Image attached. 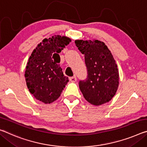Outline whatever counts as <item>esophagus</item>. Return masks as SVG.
Here are the masks:
<instances>
[{"mask_svg":"<svg viewBox=\"0 0 147 147\" xmlns=\"http://www.w3.org/2000/svg\"><path fill=\"white\" fill-rule=\"evenodd\" d=\"M69 80H70V81H71V82H75L76 81V76H72V77H70Z\"/></svg>","mask_w":147,"mask_h":147,"instance_id":"1","label":"esophagus"}]
</instances>
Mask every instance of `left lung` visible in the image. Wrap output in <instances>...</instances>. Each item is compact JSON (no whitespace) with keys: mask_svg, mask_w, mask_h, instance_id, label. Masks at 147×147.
<instances>
[{"mask_svg":"<svg viewBox=\"0 0 147 147\" xmlns=\"http://www.w3.org/2000/svg\"><path fill=\"white\" fill-rule=\"evenodd\" d=\"M75 44L84 55L88 70L86 80L79 82L84 97L95 106L110 101L119 85L118 69L111 51L98 40H76Z\"/></svg>","mask_w":147,"mask_h":147,"instance_id":"8db88e82","label":"left lung"}]
</instances>
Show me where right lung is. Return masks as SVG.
<instances>
[{
	"label": "right lung",
	"instance_id": "1",
	"mask_svg": "<svg viewBox=\"0 0 147 147\" xmlns=\"http://www.w3.org/2000/svg\"><path fill=\"white\" fill-rule=\"evenodd\" d=\"M71 42L65 36L44 38L32 51L25 72L26 84L34 98L45 104L59 98L69 82L59 64V53Z\"/></svg>",
	"mask_w": 147,
	"mask_h": 147
}]
</instances>
